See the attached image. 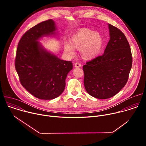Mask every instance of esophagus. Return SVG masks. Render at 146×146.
Returning a JSON list of instances; mask_svg holds the SVG:
<instances>
[{"label": "esophagus", "mask_w": 146, "mask_h": 146, "mask_svg": "<svg viewBox=\"0 0 146 146\" xmlns=\"http://www.w3.org/2000/svg\"><path fill=\"white\" fill-rule=\"evenodd\" d=\"M81 66V65L78 63V62H76L75 64H74V67L75 68H80Z\"/></svg>", "instance_id": "esophagus-1"}]
</instances>
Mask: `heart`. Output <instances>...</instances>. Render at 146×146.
Wrapping results in <instances>:
<instances>
[{"label": "heart", "instance_id": "b5f03b06", "mask_svg": "<svg viewBox=\"0 0 146 146\" xmlns=\"http://www.w3.org/2000/svg\"><path fill=\"white\" fill-rule=\"evenodd\" d=\"M103 41L100 35L88 29H82L72 37L71 43L65 45V52L69 56L75 54V49L80 48L82 56L86 59H91L100 52Z\"/></svg>", "mask_w": 146, "mask_h": 146}]
</instances>
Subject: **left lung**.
Masks as SVG:
<instances>
[{
    "mask_svg": "<svg viewBox=\"0 0 146 146\" xmlns=\"http://www.w3.org/2000/svg\"><path fill=\"white\" fill-rule=\"evenodd\" d=\"M109 28L110 38L104 54L82 67L87 92L100 99L114 96L125 86L132 65L131 50L125 36L111 24Z\"/></svg>",
    "mask_w": 146,
    "mask_h": 146,
    "instance_id": "left-lung-1",
    "label": "left lung"
}]
</instances>
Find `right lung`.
<instances>
[{"mask_svg":"<svg viewBox=\"0 0 146 146\" xmlns=\"http://www.w3.org/2000/svg\"><path fill=\"white\" fill-rule=\"evenodd\" d=\"M55 30L51 19L40 23L23 35L17 48L15 67L21 84L40 99H53L63 92L67 74L73 68L71 61L60 59L37 41Z\"/></svg>","mask_w":146,"mask_h":146,"instance_id":"right-lung-1","label":"right lung"}]
</instances>
